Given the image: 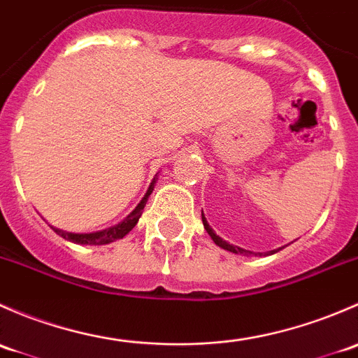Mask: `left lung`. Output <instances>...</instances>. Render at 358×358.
<instances>
[{
  "mask_svg": "<svg viewBox=\"0 0 358 358\" xmlns=\"http://www.w3.org/2000/svg\"><path fill=\"white\" fill-rule=\"evenodd\" d=\"M201 220H203V226H205L206 233L210 234V238L213 239V243H215L217 246H220V248L227 250V252H231V253H236V255H241V253H245V255H248V253H252V252H248V250H243V248H239V246L229 245V243H227V241H224V239L220 238V236H217V234H215V231H213L212 227L208 226V222H206V219H205L203 212H201ZM275 252H278V250H275ZM275 252H271V253H275Z\"/></svg>",
  "mask_w": 358,
  "mask_h": 358,
  "instance_id": "left-lung-1",
  "label": "left lung"
}]
</instances>
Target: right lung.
Listing matches in <instances>:
<instances>
[{
	"mask_svg": "<svg viewBox=\"0 0 358 358\" xmlns=\"http://www.w3.org/2000/svg\"><path fill=\"white\" fill-rule=\"evenodd\" d=\"M155 182H157V178L152 180L148 191H146V194L143 196V200L139 201L138 206H136V208L132 210L127 217H125L122 222L117 224V226L108 227V229H103V231H96V233H87V234L67 233V231L57 229V227H53V226H51V229H53L58 236H62L64 239H67V241L77 243V245H108V243L117 241V239H122L124 236L127 234L129 231L136 226V224H138L139 217H141V213H143V208H145L146 201H148V196L152 194Z\"/></svg>",
	"mask_w": 358,
	"mask_h": 358,
	"instance_id": "1",
	"label": "right lung"
}]
</instances>
